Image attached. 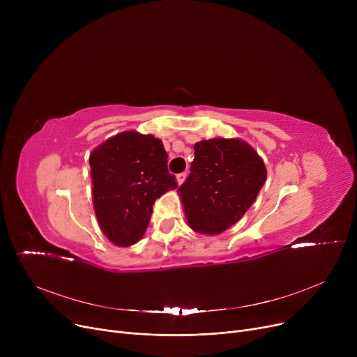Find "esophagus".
Segmentation results:
<instances>
[{
  "label": "esophagus",
  "instance_id": "esophagus-1",
  "mask_svg": "<svg viewBox=\"0 0 357 357\" xmlns=\"http://www.w3.org/2000/svg\"><path fill=\"white\" fill-rule=\"evenodd\" d=\"M185 179H186V174H185V172H182V174L176 175V181H178V183H179V185H181Z\"/></svg>",
  "mask_w": 357,
  "mask_h": 357
}]
</instances>
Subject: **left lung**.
<instances>
[{
    "mask_svg": "<svg viewBox=\"0 0 357 357\" xmlns=\"http://www.w3.org/2000/svg\"><path fill=\"white\" fill-rule=\"evenodd\" d=\"M191 174L179 186L186 220L197 233L220 234L245 214L266 181L255 149L238 139L195 143Z\"/></svg>",
    "mask_w": 357,
    "mask_h": 357,
    "instance_id": "left-lung-1",
    "label": "left lung"
}]
</instances>
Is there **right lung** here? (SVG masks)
I'll use <instances>...</instances> for the list:
<instances>
[{"label":"right lung","instance_id":"add662e5","mask_svg":"<svg viewBox=\"0 0 357 357\" xmlns=\"http://www.w3.org/2000/svg\"><path fill=\"white\" fill-rule=\"evenodd\" d=\"M89 166L101 230L117 246L135 245L149 226L155 201L178 186L162 142L124 131L93 150Z\"/></svg>","mask_w":357,"mask_h":357}]
</instances>
